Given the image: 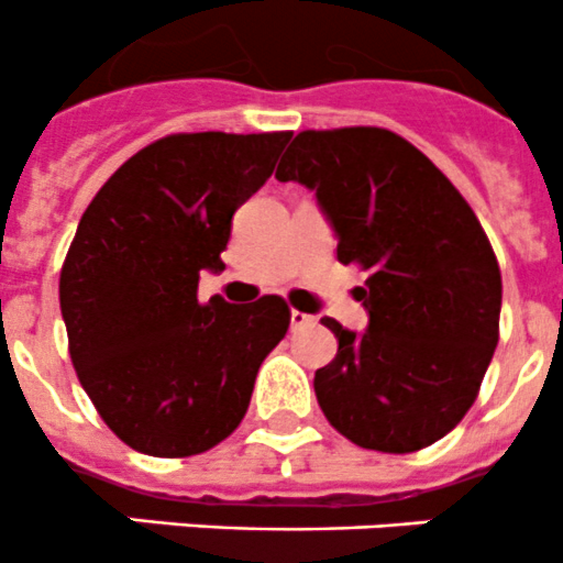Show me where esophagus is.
I'll use <instances>...</instances> for the list:
<instances>
[{
	"instance_id": "obj_1",
	"label": "esophagus",
	"mask_w": 563,
	"mask_h": 563,
	"mask_svg": "<svg viewBox=\"0 0 563 563\" xmlns=\"http://www.w3.org/2000/svg\"><path fill=\"white\" fill-rule=\"evenodd\" d=\"M289 322H292V328H303V325H311V322H314V317L306 314V311L292 309V314H289Z\"/></svg>"
}]
</instances>
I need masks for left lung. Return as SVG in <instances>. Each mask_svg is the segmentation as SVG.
<instances>
[{"instance_id":"1","label":"left lung","mask_w":563,"mask_h":563,"mask_svg":"<svg viewBox=\"0 0 563 563\" xmlns=\"http://www.w3.org/2000/svg\"><path fill=\"white\" fill-rule=\"evenodd\" d=\"M276 177L317 191L339 263L366 271L355 298L369 328L322 317L339 339L314 372L322 413L361 449L432 446L476 402L498 344L500 268L476 213L421 150L375 125L300 131Z\"/></svg>"}]
</instances>
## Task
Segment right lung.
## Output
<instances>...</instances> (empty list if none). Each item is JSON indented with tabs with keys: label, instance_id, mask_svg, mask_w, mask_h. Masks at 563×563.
<instances>
[{
	"label": "right lung",
	"instance_id": "right-lung-1",
	"mask_svg": "<svg viewBox=\"0 0 563 563\" xmlns=\"http://www.w3.org/2000/svg\"><path fill=\"white\" fill-rule=\"evenodd\" d=\"M292 133H169L125 161L85 210L59 274L81 388L150 457H191L238 430L265 355L289 328L279 295L197 298L224 271L232 216Z\"/></svg>",
	"mask_w": 563,
	"mask_h": 563
}]
</instances>
